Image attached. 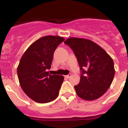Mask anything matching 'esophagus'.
Masks as SVG:
<instances>
[{
    "label": "esophagus",
    "mask_w": 128,
    "mask_h": 128,
    "mask_svg": "<svg viewBox=\"0 0 128 128\" xmlns=\"http://www.w3.org/2000/svg\"><path fill=\"white\" fill-rule=\"evenodd\" d=\"M71 76H72L71 74H68V75L65 76V78H67V79H68V78H70V77H71Z\"/></svg>",
    "instance_id": "esophagus-1"
}]
</instances>
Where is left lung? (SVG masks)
<instances>
[{"label": "left lung", "instance_id": "left-lung-1", "mask_svg": "<svg viewBox=\"0 0 128 128\" xmlns=\"http://www.w3.org/2000/svg\"><path fill=\"white\" fill-rule=\"evenodd\" d=\"M64 43L73 50L81 70L80 82L74 86L78 96L86 100L100 98L111 86L115 74L112 58L90 40L71 37Z\"/></svg>", "mask_w": 128, "mask_h": 128}]
</instances>
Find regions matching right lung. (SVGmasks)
Returning <instances> with one entry per match:
<instances>
[{"label":"right lung","instance_id":"add662e5","mask_svg":"<svg viewBox=\"0 0 128 128\" xmlns=\"http://www.w3.org/2000/svg\"><path fill=\"white\" fill-rule=\"evenodd\" d=\"M64 40L61 36H49L34 42L22 55L17 67L19 83L24 93L35 102H52L59 94L64 76L50 74L54 54Z\"/></svg>","mask_w":128,"mask_h":128}]
</instances>
